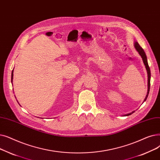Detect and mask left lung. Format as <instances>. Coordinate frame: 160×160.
<instances>
[{"label": "left lung", "instance_id": "1", "mask_svg": "<svg viewBox=\"0 0 160 160\" xmlns=\"http://www.w3.org/2000/svg\"><path fill=\"white\" fill-rule=\"evenodd\" d=\"M134 47L135 48V49L137 50V51H138L139 52V54L141 55L142 59V61L144 62V66H145V68L147 69V74H148V92H147V94L146 96V98L144 100V102H145L148 96V94H149V91H150V68L148 66V61H147V55L145 54V52H144L143 49L140 46L139 44L135 42L134 43ZM134 111L130 112V113H128V114H126V115H124V116H129L132 115V113H133Z\"/></svg>", "mask_w": 160, "mask_h": 160}]
</instances>
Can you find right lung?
<instances>
[{
  "label": "right lung",
  "mask_w": 160,
  "mask_h": 160,
  "mask_svg": "<svg viewBox=\"0 0 160 160\" xmlns=\"http://www.w3.org/2000/svg\"><path fill=\"white\" fill-rule=\"evenodd\" d=\"M13 70H12V79H13Z\"/></svg>",
  "instance_id": "obj_1"
}]
</instances>
